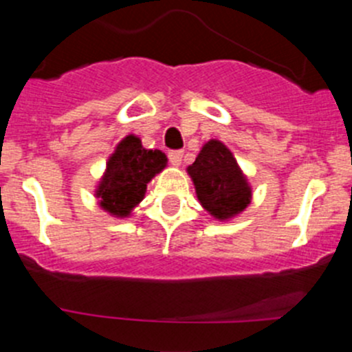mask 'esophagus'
<instances>
[{
  "mask_svg": "<svg viewBox=\"0 0 352 352\" xmlns=\"http://www.w3.org/2000/svg\"><path fill=\"white\" fill-rule=\"evenodd\" d=\"M182 156H184L182 151L173 150V151H170V153H168V160H170V163H172V165L179 166L180 163H182Z\"/></svg>",
  "mask_w": 352,
  "mask_h": 352,
  "instance_id": "34e87169",
  "label": "esophagus"
}]
</instances>
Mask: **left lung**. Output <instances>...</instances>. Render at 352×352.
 I'll return each instance as SVG.
<instances>
[{
    "instance_id": "1",
    "label": "left lung",
    "mask_w": 352,
    "mask_h": 352,
    "mask_svg": "<svg viewBox=\"0 0 352 352\" xmlns=\"http://www.w3.org/2000/svg\"><path fill=\"white\" fill-rule=\"evenodd\" d=\"M202 208L219 221L240 214L252 199L247 177L232 151L218 140H211L187 166Z\"/></svg>"
}]
</instances>
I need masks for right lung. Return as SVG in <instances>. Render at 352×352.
Wrapping results in <instances>:
<instances>
[{"instance_id":"right-lung-1","label":"right lung","mask_w":352,"mask_h":352,"mask_svg":"<svg viewBox=\"0 0 352 352\" xmlns=\"http://www.w3.org/2000/svg\"><path fill=\"white\" fill-rule=\"evenodd\" d=\"M166 155L160 150H146L134 134L124 138L109 156L107 168L95 196L100 208L113 218H126L143 201L146 186L166 166Z\"/></svg>"}]
</instances>
